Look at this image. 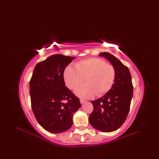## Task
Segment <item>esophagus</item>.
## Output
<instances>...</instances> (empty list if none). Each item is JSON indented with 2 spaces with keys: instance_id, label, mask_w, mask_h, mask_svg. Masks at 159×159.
Here are the masks:
<instances>
[{
  "instance_id": "1",
  "label": "esophagus",
  "mask_w": 159,
  "mask_h": 159,
  "mask_svg": "<svg viewBox=\"0 0 159 159\" xmlns=\"http://www.w3.org/2000/svg\"><path fill=\"white\" fill-rule=\"evenodd\" d=\"M80 103H81V104H83V103H85L86 102V100H83V99H80Z\"/></svg>"
}]
</instances>
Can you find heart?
<instances>
[{
  "label": "heart",
  "instance_id": "heart-1",
  "mask_svg": "<svg viewBox=\"0 0 159 159\" xmlns=\"http://www.w3.org/2000/svg\"><path fill=\"white\" fill-rule=\"evenodd\" d=\"M75 69L68 66L64 70L63 79L69 89L74 90L81 85L85 79V84L76 90L80 98H89L94 95L101 96L112 87L116 70L110 63L100 58H89L79 61L74 64Z\"/></svg>",
  "mask_w": 159,
  "mask_h": 159
}]
</instances>
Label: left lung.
<instances>
[{
    "label": "left lung",
    "mask_w": 159,
    "mask_h": 159,
    "mask_svg": "<svg viewBox=\"0 0 159 159\" xmlns=\"http://www.w3.org/2000/svg\"><path fill=\"white\" fill-rule=\"evenodd\" d=\"M116 70L111 89L105 95L92 101L93 111L89 116L91 125L96 130L110 133L117 130L126 120L129 112L133 86L130 71L120 61L109 52H101Z\"/></svg>",
    "instance_id": "1"
}]
</instances>
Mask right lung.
Here are the masks:
<instances>
[{
  "label": "right lung",
  "instance_id": "right-lung-1",
  "mask_svg": "<svg viewBox=\"0 0 159 159\" xmlns=\"http://www.w3.org/2000/svg\"><path fill=\"white\" fill-rule=\"evenodd\" d=\"M74 59L62 55L50 56L37 64L30 80L33 112L42 127L51 133L69 130L74 113L81 107L79 98L63 80L64 70Z\"/></svg>",
  "mask_w": 159,
  "mask_h": 159
}]
</instances>
